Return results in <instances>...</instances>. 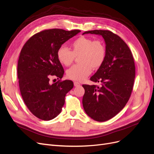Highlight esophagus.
Wrapping results in <instances>:
<instances>
[{
	"label": "esophagus",
	"mask_w": 154,
	"mask_h": 154,
	"mask_svg": "<svg viewBox=\"0 0 154 154\" xmlns=\"http://www.w3.org/2000/svg\"><path fill=\"white\" fill-rule=\"evenodd\" d=\"M73 84H74V86H75V87H78V86H81V84L79 83V82H74Z\"/></svg>",
	"instance_id": "obj_1"
}]
</instances>
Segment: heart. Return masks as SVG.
<instances>
[{
    "mask_svg": "<svg viewBox=\"0 0 154 154\" xmlns=\"http://www.w3.org/2000/svg\"><path fill=\"white\" fill-rule=\"evenodd\" d=\"M71 51L61 46L57 52L59 62L65 66H69L77 57L79 64L73 66L66 72V75L71 80L81 82L91 73V68L97 70L104 63L106 57L105 44L101 40H94L81 36L72 42Z\"/></svg>",
    "mask_w": 154,
    "mask_h": 154,
    "instance_id": "heart-1",
    "label": "heart"
}]
</instances>
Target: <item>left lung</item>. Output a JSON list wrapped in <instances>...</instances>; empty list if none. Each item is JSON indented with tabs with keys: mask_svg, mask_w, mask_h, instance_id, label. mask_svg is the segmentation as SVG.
Segmentation results:
<instances>
[{
	"mask_svg": "<svg viewBox=\"0 0 154 154\" xmlns=\"http://www.w3.org/2000/svg\"><path fill=\"white\" fill-rule=\"evenodd\" d=\"M102 36L105 41L106 57L102 66L90 78L100 86L85 85L82 98L84 109L97 122L110 120L120 112L129 99L135 79V64L127 45L109 31L94 30L82 34Z\"/></svg>",
	"mask_w": 154,
	"mask_h": 154,
	"instance_id": "1",
	"label": "left lung"
}]
</instances>
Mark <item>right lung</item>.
Returning a JSON list of instances; mask_svg holds the SVG:
<instances>
[{"label": "right lung", "instance_id": "obj_1", "mask_svg": "<svg viewBox=\"0 0 154 154\" xmlns=\"http://www.w3.org/2000/svg\"><path fill=\"white\" fill-rule=\"evenodd\" d=\"M79 30L67 31L52 29L32 36L25 43L18 61V78L23 100L33 115L43 120H51L61 112L66 94L73 87L72 81H57L64 70L57 58L63 43L77 35Z\"/></svg>", "mask_w": 154, "mask_h": 154}]
</instances>
